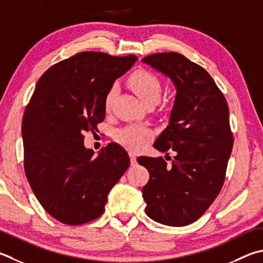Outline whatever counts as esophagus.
Listing matches in <instances>:
<instances>
[{
	"instance_id": "esophagus-1",
	"label": "esophagus",
	"mask_w": 263,
	"mask_h": 263,
	"mask_svg": "<svg viewBox=\"0 0 263 263\" xmlns=\"http://www.w3.org/2000/svg\"><path fill=\"white\" fill-rule=\"evenodd\" d=\"M128 155H130V161H131V165H136L137 164V157L136 155L133 154L132 152L128 153Z\"/></svg>"
}]
</instances>
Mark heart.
Returning <instances> with one entry per match:
<instances>
[{
    "instance_id": "heart-1",
    "label": "heart",
    "mask_w": 263,
    "mask_h": 263,
    "mask_svg": "<svg viewBox=\"0 0 263 263\" xmlns=\"http://www.w3.org/2000/svg\"><path fill=\"white\" fill-rule=\"evenodd\" d=\"M128 86L132 88L138 98L144 104L157 102L161 97V83L155 74L149 71L139 70L136 71L130 78H128ZM116 95V87H111L104 99V108L109 110ZM153 132L149 128L138 124L128 125L116 131L115 138L122 146L126 147L127 149L137 151L146 145L152 139Z\"/></svg>"
}]
</instances>
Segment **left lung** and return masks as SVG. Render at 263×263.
<instances>
[{"label":"left lung","instance_id":"8db88e82","mask_svg":"<svg viewBox=\"0 0 263 263\" xmlns=\"http://www.w3.org/2000/svg\"><path fill=\"white\" fill-rule=\"evenodd\" d=\"M141 61L176 87L169 124L154 142L157 151L175 152L171 165L161 156L137 159L149 173L145 211L164 226H189L214 202L226 178L233 146L227 100L211 74L184 55L157 52Z\"/></svg>","mask_w":263,"mask_h":263}]
</instances>
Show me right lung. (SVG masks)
Segmentation results:
<instances>
[{"mask_svg":"<svg viewBox=\"0 0 263 263\" xmlns=\"http://www.w3.org/2000/svg\"><path fill=\"white\" fill-rule=\"evenodd\" d=\"M137 60L79 52L52 65L35 86L23 117L24 168L37 201L61 223L80 226L101 216L130 165L126 151L114 142L94 156L83 133L98 130L107 93Z\"/></svg>","mask_w":263,"mask_h":263,"instance_id":"add662e5","label":"right lung"}]
</instances>
